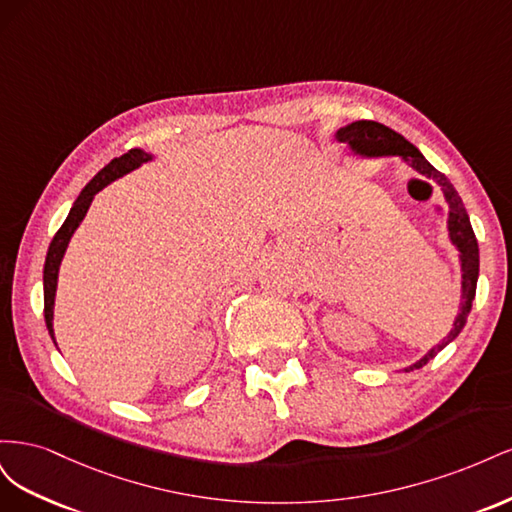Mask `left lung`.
<instances>
[{"instance_id": "8db88e82", "label": "left lung", "mask_w": 512, "mask_h": 512, "mask_svg": "<svg viewBox=\"0 0 512 512\" xmlns=\"http://www.w3.org/2000/svg\"><path fill=\"white\" fill-rule=\"evenodd\" d=\"M337 138L342 143L352 145V149L361 156H401L404 160H408L412 164L414 170L418 173L429 177L436 181L444 198L448 200V207H451V218H448V230H451V241L457 245V250L461 252V271H463V301H461V314L457 316L455 329L451 331L444 342L440 346L433 348L429 354H425L421 361L414 363L410 369H421L423 365H427L433 356H436L444 346H448L453 339L461 333V329L466 327L470 309H472V301L476 297V282H478V243H476V235L472 230L468 211L463 207V200L457 194V190L453 188V183L446 179L444 173L433 168L418 151L412 143H408L404 136L397 134L395 130L382 126L378 121H354L350 126L342 128L337 132Z\"/></svg>"}]
</instances>
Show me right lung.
Wrapping results in <instances>:
<instances>
[{"label":"right lung","mask_w":512,"mask_h":512,"mask_svg":"<svg viewBox=\"0 0 512 512\" xmlns=\"http://www.w3.org/2000/svg\"><path fill=\"white\" fill-rule=\"evenodd\" d=\"M147 160H149V156L145 151L130 149L128 153H123L121 158H115L111 164H106L100 173L85 185V190L72 205L66 222L61 224V228L55 232V237L49 245V254H46V262H44V320H46V329H49L51 337H53V303H55V288H57V271H59V262H61V258H64V252H66L72 232L85 218V213L91 205V200H94L96 192H100L106 183H111L113 179L130 173L132 168L141 166Z\"/></svg>","instance_id":"add662e5"}]
</instances>
